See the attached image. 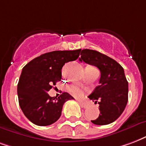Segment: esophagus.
I'll return each mask as SVG.
<instances>
[{"mask_svg": "<svg viewBox=\"0 0 146 146\" xmlns=\"http://www.w3.org/2000/svg\"><path fill=\"white\" fill-rule=\"evenodd\" d=\"M80 105L84 108H87L89 107V104L87 103H85V102H83V101H80Z\"/></svg>", "mask_w": 146, "mask_h": 146, "instance_id": "esophagus-1", "label": "esophagus"}]
</instances>
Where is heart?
<instances>
[{"label": "heart", "instance_id": "b5f03b06", "mask_svg": "<svg viewBox=\"0 0 146 146\" xmlns=\"http://www.w3.org/2000/svg\"><path fill=\"white\" fill-rule=\"evenodd\" d=\"M90 69H94V70H96L95 68L94 67H89ZM68 91L70 93V94H72L73 96H74L75 98H82L84 94V90L83 88H81L80 87H79L77 85H71L70 87H68Z\"/></svg>", "mask_w": 146, "mask_h": 146}]
</instances>
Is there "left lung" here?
<instances>
[{
  "instance_id": "8db88e82",
  "label": "left lung",
  "mask_w": 146,
  "mask_h": 146,
  "mask_svg": "<svg viewBox=\"0 0 146 146\" xmlns=\"http://www.w3.org/2000/svg\"><path fill=\"white\" fill-rule=\"evenodd\" d=\"M79 60L95 66L100 71V85L88 97L95 104H99L100 110L98 118L91 121L98 125L114 122L128 103V83L124 69L114 59L92 49H83Z\"/></svg>"
}]
</instances>
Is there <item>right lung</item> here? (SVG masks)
<instances>
[{"instance_id": "obj_1", "label": "right lung", "mask_w": 146, "mask_h": 146, "mask_svg": "<svg viewBox=\"0 0 146 146\" xmlns=\"http://www.w3.org/2000/svg\"><path fill=\"white\" fill-rule=\"evenodd\" d=\"M81 49L46 52L35 58L21 71L18 84V102L28 119L38 126L50 125L61 116L66 101L73 99L64 92L56 98L48 91L62 78V68L66 62L74 61Z\"/></svg>"}]
</instances>
